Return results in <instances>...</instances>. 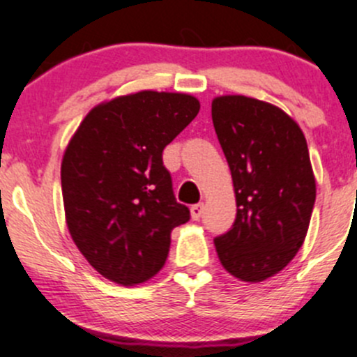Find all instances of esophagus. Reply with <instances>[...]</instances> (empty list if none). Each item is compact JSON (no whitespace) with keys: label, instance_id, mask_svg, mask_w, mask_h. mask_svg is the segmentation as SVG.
<instances>
[{"label":"esophagus","instance_id":"34e87169","mask_svg":"<svg viewBox=\"0 0 357 357\" xmlns=\"http://www.w3.org/2000/svg\"><path fill=\"white\" fill-rule=\"evenodd\" d=\"M190 212H192V219H193V221H199V219L202 218V212H204V204L192 205Z\"/></svg>","mask_w":357,"mask_h":357}]
</instances>
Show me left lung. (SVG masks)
Wrapping results in <instances>:
<instances>
[{"instance_id":"1","label":"left lung","mask_w":357,"mask_h":357,"mask_svg":"<svg viewBox=\"0 0 357 357\" xmlns=\"http://www.w3.org/2000/svg\"><path fill=\"white\" fill-rule=\"evenodd\" d=\"M212 122L231 171L236 219L215 236L219 261L242 282H264L302 247L316 200L304 132L282 109L242 95L218 96Z\"/></svg>"}]
</instances>
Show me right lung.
<instances>
[{"mask_svg":"<svg viewBox=\"0 0 357 357\" xmlns=\"http://www.w3.org/2000/svg\"><path fill=\"white\" fill-rule=\"evenodd\" d=\"M199 110L185 93L139 91L96 105L72 136L62 160L67 228L112 282L136 285L157 275L171 231L190 221L162 152Z\"/></svg>","mask_w":357,"mask_h":357,"instance_id":"right-lung-1","label":"right lung"}]
</instances>
